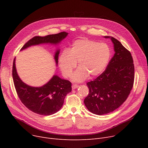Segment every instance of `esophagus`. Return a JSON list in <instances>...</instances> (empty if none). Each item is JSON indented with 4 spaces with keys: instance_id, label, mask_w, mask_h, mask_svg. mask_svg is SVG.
<instances>
[{
    "instance_id": "34e87169",
    "label": "esophagus",
    "mask_w": 148,
    "mask_h": 148,
    "mask_svg": "<svg viewBox=\"0 0 148 148\" xmlns=\"http://www.w3.org/2000/svg\"><path fill=\"white\" fill-rule=\"evenodd\" d=\"M80 86L79 84H73V86H72V89H76V88H79Z\"/></svg>"
}]
</instances>
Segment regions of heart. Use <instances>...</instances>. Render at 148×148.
<instances>
[{
	"label": "heart",
	"mask_w": 148,
	"mask_h": 148,
	"mask_svg": "<svg viewBox=\"0 0 148 148\" xmlns=\"http://www.w3.org/2000/svg\"><path fill=\"white\" fill-rule=\"evenodd\" d=\"M111 56L108 45L88 39L75 41L68 51H62L59 58V64L62 74L71 77L78 62L79 68L74 73L73 79L81 82L89 75L95 77L101 74L107 68Z\"/></svg>",
	"instance_id": "heart-1"
}]
</instances>
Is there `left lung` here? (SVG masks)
Returning a JSON list of instances; mask_svg holds the SVG:
<instances>
[{
	"label": "left lung",
	"mask_w": 148,
	"mask_h": 148,
	"mask_svg": "<svg viewBox=\"0 0 148 148\" xmlns=\"http://www.w3.org/2000/svg\"><path fill=\"white\" fill-rule=\"evenodd\" d=\"M114 54L105 71L94 81L87 83L89 89L84 100L91 113L103 115L115 110L127 99L133 87L134 66L131 53L113 37Z\"/></svg>",
	"instance_id": "obj_1"
}]
</instances>
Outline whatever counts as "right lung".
<instances>
[{
	"label": "right lung",
	"mask_w": 148,
	"mask_h": 148,
	"mask_svg": "<svg viewBox=\"0 0 148 148\" xmlns=\"http://www.w3.org/2000/svg\"><path fill=\"white\" fill-rule=\"evenodd\" d=\"M68 34L65 32H62L45 36H35L23 45L21 50L41 44L56 45L66 38ZM59 51V50H57L54 56L56 65ZM15 61V58L12 66V78L15 90L21 103L29 110L38 114L49 116L58 112L63 106L66 95L71 92V83L54 75L42 86H29L22 82L18 75Z\"/></svg>",
	"instance_id": "1"
}]
</instances>
